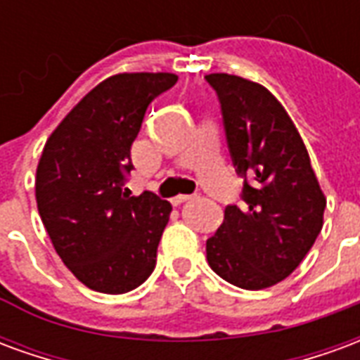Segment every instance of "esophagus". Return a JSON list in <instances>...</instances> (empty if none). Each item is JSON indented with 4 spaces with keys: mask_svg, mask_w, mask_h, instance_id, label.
I'll return each instance as SVG.
<instances>
[{
    "mask_svg": "<svg viewBox=\"0 0 360 360\" xmlns=\"http://www.w3.org/2000/svg\"><path fill=\"white\" fill-rule=\"evenodd\" d=\"M193 198V195H179V196H173L172 198V204L173 206H179V204L187 202V200H191Z\"/></svg>",
    "mask_w": 360,
    "mask_h": 360,
    "instance_id": "esophagus-1",
    "label": "esophagus"
}]
</instances>
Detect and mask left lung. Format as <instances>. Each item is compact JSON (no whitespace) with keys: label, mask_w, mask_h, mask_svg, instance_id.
<instances>
[{"label":"left lung","mask_w":360,"mask_h":360,"mask_svg":"<svg viewBox=\"0 0 360 360\" xmlns=\"http://www.w3.org/2000/svg\"><path fill=\"white\" fill-rule=\"evenodd\" d=\"M243 204H227L206 241L208 264L241 289H264L301 264L322 229L326 198L309 152L281 103L257 82L214 73Z\"/></svg>","instance_id":"8db88e82"}]
</instances>
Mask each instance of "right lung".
I'll return each instance as SVG.
<instances>
[{
  "instance_id": "add662e5",
  "label": "right lung",
  "mask_w": 360,
  "mask_h": 360,
  "mask_svg": "<svg viewBox=\"0 0 360 360\" xmlns=\"http://www.w3.org/2000/svg\"><path fill=\"white\" fill-rule=\"evenodd\" d=\"M172 73L110 77L75 105L44 146L38 212L63 264L94 291L121 295L150 278L172 204L125 187L131 146Z\"/></svg>"
}]
</instances>
